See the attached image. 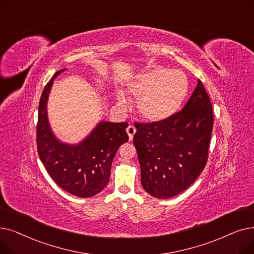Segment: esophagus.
<instances>
[{"label":"esophagus","mask_w":254,"mask_h":254,"mask_svg":"<svg viewBox=\"0 0 254 254\" xmlns=\"http://www.w3.org/2000/svg\"><path fill=\"white\" fill-rule=\"evenodd\" d=\"M127 135H128V139H129V141H130V140H133L134 135H135V133H136V128H135V127H133V126H128V127H127Z\"/></svg>","instance_id":"esophagus-1"}]
</instances>
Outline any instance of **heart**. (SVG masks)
Here are the masks:
<instances>
[{"mask_svg": "<svg viewBox=\"0 0 254 254\" xmlns=\"http://www.w3.org/2000/svg\"><path fill=\"white\" fill-rule=\"evenodd\" d=\"M189 90V81L181 70L154 67L138 74L127 85V92L138 100L140 117L147 123L158 124L171 118L180 111ZM117 104L127 106L124 94H117Z\"/></svg>", "mask_w": 254, "mask_h": 254, "instance_id": "obj_1", "label": "heart"}]
</instances>
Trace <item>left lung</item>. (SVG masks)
I'll return each mask as SVG.
<instances>
[{"instance_id": "8db88e82", "label": "left lung", "mask_w": 254, "mask_h": 254, "mask_svg": "<svg viewBox=\"0 0 254 254\" xmlns=\"http://www.w3.org/2000/svg\"><path fill=\"white\" fill-rule=\"evenodd\" d=\"M213 109L200 80L182 111L158 124H139L134 136L141 184L151 196L166 199L188 189L207 161Z\"/></svg>"}]
</instances>
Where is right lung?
Wrapping results in <instances>:
<instances>
[{
  "label": "right lung",
  "instance_id": "obj_1",
  "mask_svg": "<svg viewBox=\"0 0 254 254\" xmlns=\"http://www.w3.org/2000/svg\"><path fill=\"white\" fill-rule=\"evenodd\" d=\"M66 70L54 74L42 91L37 123V150L53 181L72 195L87 198L100 193L108 185L117 149L128 140L127 123L100 121L84 140L76 144L60 141L51 128L48 100L54 80Z\"/></svg>",
  "mask_w": 254,
  "mask_h": 254
}]
</instances>
